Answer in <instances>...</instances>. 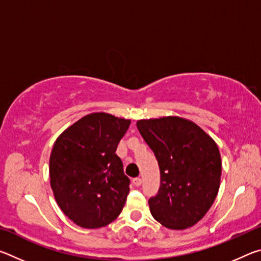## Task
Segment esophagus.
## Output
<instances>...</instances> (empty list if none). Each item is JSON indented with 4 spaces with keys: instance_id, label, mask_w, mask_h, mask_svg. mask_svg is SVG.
Wrapping results in <instances>:
<instances>
[{
    "instance_id": "obj_1",
    "label": "esophagus",
    "mask_w": 261,
    "mask_h": 261,
    "mask_svg": "<svg viewBox=\"0 0 261 261\" xmlns=\"http://www.w3.org/2000/svg\"><path fill=\"white\" fill-rule=\"evenodd\" d=\"M141 182H143V180H141L140 177H136V178L132 179V183H134V184L136 185V187H140Z\"/></svg>"
}]
</instances>
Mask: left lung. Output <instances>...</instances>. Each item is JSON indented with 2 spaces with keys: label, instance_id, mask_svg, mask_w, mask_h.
I'll use <instances>...</instances> for the list:
<instances>
[{
  "label": "left lung",
  "instance_id": "8db88e82",
  "mask_svg": "<svg viewBox=\"0 0 261 261\" xmlns=\"http://www.w3.org/2000/svg\"><path fill=\"white\" fill-rule=\"evenodd\" d=\"M137 127L160 167V189L148 200L153 218L173 230L194 226L218 196V145L196 123L178 116L139 120Z\"/></svg>",
  "mask_w": 261,
  "mask_h": 261
}]
</instances>
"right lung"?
<instances>
[{
  "label": "right lung",
  "mask_w": 261,
  "mask_h": 261,
  "mask_svg": "<svg viewBox=\"0 0 261 261\" xmlns=\"http://www.w3.org/2000/svg\"><path fill=\"white\" fill-rule=\"evenodd\" d=\"M130 123L92 113L56 139L49 159L50 188L62 212L77 226H108L124 207L130 179L115 152Z\"/></svg>",
  "instance_id": "add662e5"
}]
</instances>
